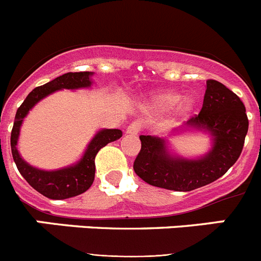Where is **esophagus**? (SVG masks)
Wrapping results in <instances>:
<instances>
[{
	"instance_id": "1",
	"label": "esophagus",
	"mask_w": 261,
	"mask_h": 261,
	"mask_svg": "<svg viewBox=\"0 0 261 261\" xmlns=\"http://www.w3.org/2000/svg\"><path fill=\"white\" fill-rule=\"evenodd\" d=\"M141 124L138 123V121H133V123L129 124V126L126 128V133H128V135L137 136L138 133L141 132Z\"/></svg>"
}]
</instances>
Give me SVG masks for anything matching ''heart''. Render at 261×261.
<instances>
[{
  "label": "heart",
  "instance_id": "heart-1",
  "mask_svg": "<svg viewBox=\"0 0 261 261\" xmlns=\"http://www.w3.org/2000/svg\"><path fill=\"white\" fill-rule=\"evenodd\" d=\"M177 103V111L184 114L188 112L193 107V99L187 96V98L179 100V94L172 93V91H165V93L156 94L151 99V108L155 111H166L171 108Z\"/></svg>",
  "mask_w": 261,
  "mask_h": 261
}]
</instances>
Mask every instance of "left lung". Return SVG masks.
<instances>
[{
    "label": "left lung",
    "instance_id": "left-lung-1",
    "mask_svg": "<svg viewBox=\"0 0 261 261\" xmlns=\"http://www.w3.org/2000/svg\"><path fill=\"white\" fill-rule=\"evenodd\" d=\"M187 126L208 130L213 136L212 150L200 159L176 158L168 154L165 140L141 135V150L133 170L142 180L179 192L213 183L238 161L248 130V117L237 94L218 81L208 80L201 111L187 121Z\"/></svg>",
    "mask_w": 261,
    "mask_h": 261
}]
</instances>
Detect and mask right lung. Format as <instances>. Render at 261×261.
Wrapping results in <instances>:
<instances>
[{
    "label": "right lung",
    "mask_w": 261,
    "mask_h": 261,
    "mask_svg": "<svg viewBox=\"0 0 261 261\" xmlns=\"http://www.w3.org/2000/svg\"><path fill=\"white\" fill-rule=\"evenodd\" d=\"M91 75H93L91 71H75V73L69 71L43 86L35 87L27 95L24 102L20 105L15 114V121H14L10 137L11 154H13L14 162L17 165L18 171L26 179L27 183L48 199L64 200L86 192L93 184L94 176H95V156L98 151L110 142L119 140L123 136V132L120 129H103L96 133L95 137L91 140L85 151V155L77 165L61 168L57 171H43V170H38L24 162L18 153L17 142L20 124L26 115L29 114V111L40 99L45 98L56 90L89 87L91 85V80H90Z\"/></svg>",
    "instance_id": "right-lung-1"
}]
</instances>
